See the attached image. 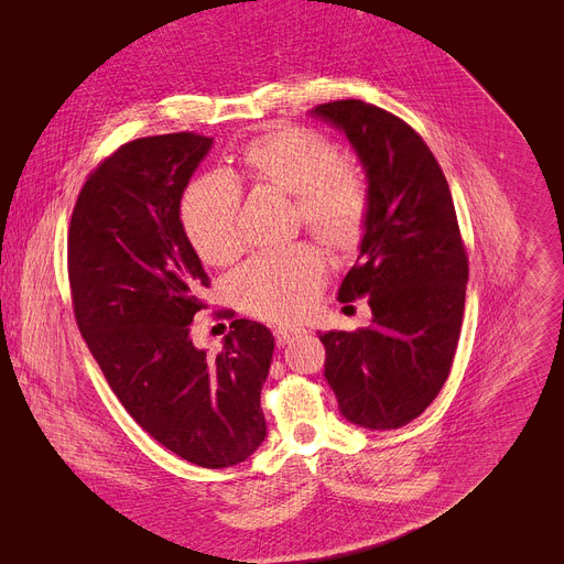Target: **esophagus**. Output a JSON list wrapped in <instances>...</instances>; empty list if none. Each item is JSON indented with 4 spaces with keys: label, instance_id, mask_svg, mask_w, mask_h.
<instances>
[{
    "label": "esophagus",
    "instance_id": "obj_1",
    "mask_svg": "<svg viewBox=\"0 0 564 564\" xmlns=\"http://www.w3.org/2000/svg\"><path fill=\"white\" fill-rule=\"evenodd\" d=\"M302 334H304V329H297V327H279V329L274 332V336H276V345H279V347H283V345L292 343L294 338H300Z\"/></svg>",
    "mask_w": 564,
    "mask_h": 564
}]
</instances>
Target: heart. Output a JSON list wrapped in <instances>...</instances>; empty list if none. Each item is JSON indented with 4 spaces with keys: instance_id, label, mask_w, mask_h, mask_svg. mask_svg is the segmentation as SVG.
<instances>
[{
    "instance_id": "heart-1",
    "label": "heart",
    "mask_w": 564,
    "mask_h": 564,
    "mask_svg": "<svg viewBox=\"0 0 564 564\" xmlns=\"http://www.w3.org/2000/svg\"><path fill=\"white\" fill-rule=\"evenodd\" d=\"M240 162L256 183L294 196L302 221L329 247L347 251L359 242L368 217V192L361 175L343 164L329 139L283 126L253 139ZM240 187L226 173L200 175L187 187L181 219L203 262L226 264L240 253ZM324 274L327 264L322 253L300 242L251 258L228 279V292L237 306L256 317L292 322L315 308Z\"/></svg>"
}]
</instances>
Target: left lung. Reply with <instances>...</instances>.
Wrapping results in <instances>:
<instances>
[{"instance_id":"1","label":"left lung","mask_w":564,"mask_h":564,"mask_svg":"<svg viewBox=\"0 0 564 564\" xmlns=\"http://www.w3.org/2000/svg\"><path fill=\"white\" fill-rule=\"evenodd\" d=\"M338 128L366 171L368 217L338 300L368 297L372 322L327 332V377L343 416L398 430L432 404L459 340L468 260L448 181L423 137L364 100L311 109Z\"/></svg>"}]
</instances>
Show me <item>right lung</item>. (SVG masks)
Returning <instances> with one entry per match:
<instances>
[{"mask_svg": "<svg viewBox=\"0 0 564 564\" xmlns=\"http://www.w3.org/2000/svg\"><path fill=\"white\" fill-rule=\"evenodd\" d=\"M213 139L143 137L118 148L79 192L68 276L82 338L130 416L203 468L249 459L264 441L260 409L274 336L235 319L217 357L192 343L207 274L181 200Z\"/></svg>", "mask_w": 564, "mask_h": 564, "instance_id": "obj_1", "label": "right lung"}]
</instances>
